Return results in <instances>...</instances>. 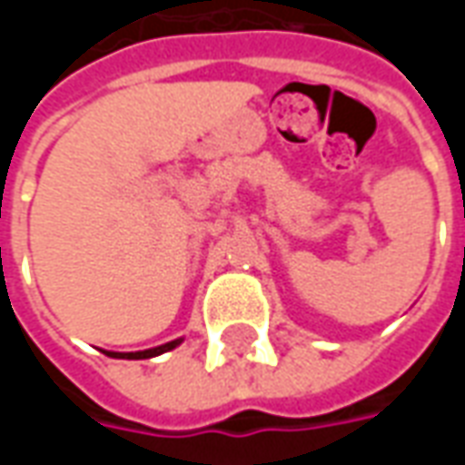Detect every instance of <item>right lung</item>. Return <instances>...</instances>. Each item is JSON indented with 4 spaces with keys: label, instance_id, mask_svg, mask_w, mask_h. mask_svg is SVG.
Wrapping results in <instances>:
<instances>
[{
    "label": "right lung",
    "instance_id": "right-lung-1",
    "mask_svg": "<svg viewBox=\"0 0 465 465\" xmlns=\"http://www.w3.org/2000/svg\"><path fill=\"white\" fill-rule=\"evenodd\" d=\"M183 339H176V341L163 343V346H156V349H146V351H132V353H116V351H106L112 359H152V356H159V353H166V351L176 349Z\"/></svg>",
    "mask_w": 465,
    "mask_h": 465
}]
</instances>
